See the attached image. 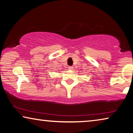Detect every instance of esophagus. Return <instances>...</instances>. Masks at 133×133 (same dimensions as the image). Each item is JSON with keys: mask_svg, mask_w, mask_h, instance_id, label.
<instances>
[{"mask_svg": "<svg viewBox=\"0 0 133 133\" xmlns=\"http://www.w3.org/2000/svg\"><path fill=\"white\" fill-rule=\"evenodd\" d=\"M68 68H69V70H73L74 68V66H69V67H68Z\"/></svg>", "mask_w": 133, "mask_h": 133, "instance_id": "34e87169", "label": "esophagus"}]
</instances>
